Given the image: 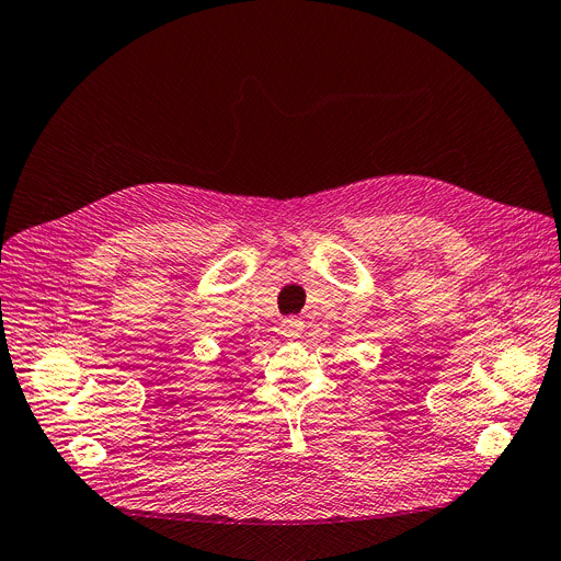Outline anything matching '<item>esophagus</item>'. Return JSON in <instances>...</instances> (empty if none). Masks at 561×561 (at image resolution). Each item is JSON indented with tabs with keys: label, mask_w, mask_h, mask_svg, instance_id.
I'll return each instance as SVG.
<instances>
[{
	"label": "esophagus",
	"mask_w": 561,
	"mask_h": 561,
	"mask_svg": "<svg viewBox=\"0 0 561 561\" xmlns=\"http://www.w3.org/2000/svg\"><path fill=\"white\" fill-rule=\"evenodd\" d=\"M280 331H283V335H287V339H299L304 331V322L297 318H287L280 322Z\"/></svg>",
	"instance_id": "34e87169"
}]
</instances>
